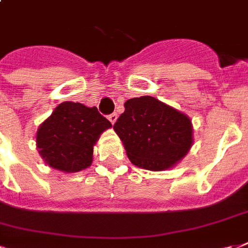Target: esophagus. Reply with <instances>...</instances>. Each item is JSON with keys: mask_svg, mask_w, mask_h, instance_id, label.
Segmentation results:
<instances>
[{"mask_svg": "<svg viewBox=\"0 0 248 248\" xmlns=\"http://www.w3.org/2000/svg\"><path fill=\"white\" fill-rule=\"evenodd\" d=\"M108 118H109V121H110L111 124H116V121H117V118H118V116H117V113H111L110 116L108 117Z\"/></svg>", "mask_w": 248, "mask_h": 248, "instance_id": "obj_1", "label": "esophagus"}]
</instances>
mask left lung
<instances>
[{
    "label": "left lung",
    "mask_w": 248,
    "mask_h": 248,
    "mask_svg": "<svg viewBox=\"0 0 248 248\" xmlns=\"http://www.w3.org/2000/svg\"><path fill=\"white\" fill-rule=\"evenodd\" d=\"M113 127L130 161L152 171L174 166L194 141L191 120L152 96L127 100Z\"/></svg>",
    "instance_id": "obj_1"
}]
</instances>
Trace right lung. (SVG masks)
Here are the masks:
<instances>
[{
	"mask_svg": "<svg viewBox=\"0 0 248 248\" xmlns=\"http://www.w3.org/2000/svg\"><path fill=\"white\" fill-rule=\"evenodd\" d=\"M110 127V122L96 107L65 101L37 128L36 145L46 165L65 173H77L91 166L93 145Z\"/></svg>",
	"mask_w": 248,
	"mask_h": 248,
	"instance_id": "1",
	"label": "right lung"
}]
</instances>
